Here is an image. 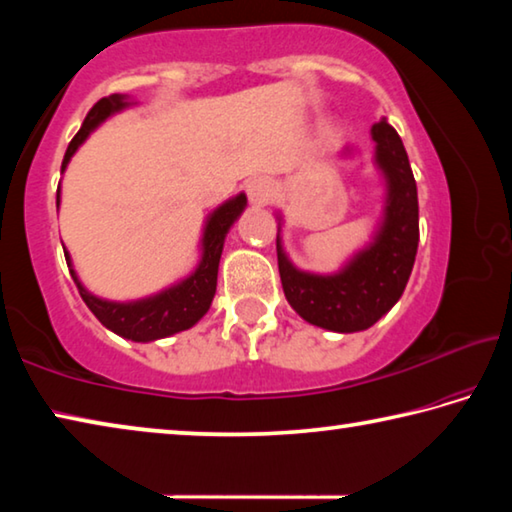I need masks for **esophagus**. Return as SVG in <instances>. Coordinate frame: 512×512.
I'll return each mask as SVG.
<instances>
[{"instance_id":"obj_1","label":"esophagus","mask_w":512,"mask_h":512,"mask_svg":"<svg viewBox=\"0 0 512 512\" xmlns=\"http://www.w3.org/2000/svg\"><path fill=\"white\" fill-rule=\"evenodd\" d=\"M246 192H248L250 203H253L255 207H264V205L273 201L275 185L268 178H255V180H250V183H248Z\"/></svg>"}]
</instances>
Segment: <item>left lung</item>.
Here are the masks:
<instances>
[{
    "label": "left lung",
    "mask_w": 512,
    "mask_h": 512,
    "mask_svg": "<svg viewBox=\"0 0 512 512\" xmlns=\"http://www.w3.org/2000/svg\"><path fill=\"white\" fill-rule=\"evenodd\" d=\"M375 167L386 183L384 210L372 241L354 253L341 271L320 275L300 271L282 246V216L277 214V268L284 296L307 323L329 332H363L402 298L418 253V187L404 144L386 119L370 128ZM345 146L341 155H350Z\"/></svg>",
    "instance_id": "8db88e82"
}]
</instances>
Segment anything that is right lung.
<instances>
[{
	"label": "right lung",
	"mask_w": 512,
	"mask_h": 512,
	"mask_svg": "<svg viewBox=\"0 0 512 512\" xmlns=\"http://www.w3.org/2000/svg\"><path fill=\"white\" fill-rule=\"evenodd\" d=\"M135 106L126 94H112L94 103V108L85 117L81 131L74 135V140L69 142L65 151V160L60 171L67 169L72 155L79 151V146L88 140L94 128H99L103 121L121 112L126 108ZM246 194L232 196L230 201L221 203L216 210L207 216L203 237H201V259H198V266L192 273L183 280L171 284V287L162 289L160 293H153V296H146L140 300H128V302H117V300H106L90 293L83 287L79 275L74 271L72 257L65 250V259L69 266V273H72L76 287L85 305L92 311L94 316L99 318L103 327H108L110 332L117 336H124L128 341L135 343H151L158 339H167L178 332H185V329L194 327L198 320H201L207 309H210L214 293H216V275H219V262L225 244V235H228L232 225L246 210ZM56 205H60V185L56 194Z\"/></svg>",
	"instance_id": "right-lung-1"
}]
</instances>
